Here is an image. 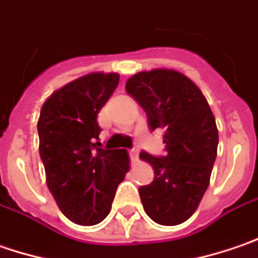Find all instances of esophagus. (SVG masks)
<instances>
[{"mask_svg":"<svg viewBox=\"0 0 258 258\" xmlns=\"http://www.w3.org/2000/svg\"><path fill=\"white\" fill-rule=\"evenodd\" d=\"M130 159H131L133 163L139 162V149L137 147H134V149L130 150Z\"/></svg>","mask_w":258,"mask_h":258,"instance_id":"esophagus-1","label":"esophagus"}]
</instances>
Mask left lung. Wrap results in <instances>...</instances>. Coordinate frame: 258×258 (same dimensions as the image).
I'll return each mask as SVG.
<instances>
[{
	"label": "left lung",
	"mask_w": 258,
	"mask_h": 258,
	"mask_svg": "<svg viewBox=\"0 0 258 258\" xmlns=\"http://www.w3.org/2000/svg\"><path fill=\"white\" fill-rule=\"evenodd\" d=\"M125 89L147 114L150 128L164 130L166 156L141 151L154 179L139 189L146 214L160 225H179L192 217L209 185L217 159L218 130L201 89L176 71L133 75Z\"/></svg>",
	"instance_id": "obj_1"
}]
</instances>
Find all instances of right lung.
I'll return each instance as SVG.
<instances>
[{"label":"right lung","mask_w":258,"mask_h":258,"mask_svg":"<svg viewBox=\"0 0 258 258\" xmlns=\"http://www.w3.org/2000/svg\"><path fill=\"white\" fill-rule=\"evenodd\" d=\"M118 73L94 72L54 91L37 122L46 182L63 215L78 225L107 217L130 169L125 150H104L98 112L117 88Z\"/></svg>","instance_id":"obj_1"}]
</instances>
